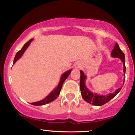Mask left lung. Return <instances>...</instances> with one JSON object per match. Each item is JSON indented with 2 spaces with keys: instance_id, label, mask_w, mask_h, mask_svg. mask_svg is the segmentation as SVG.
<instances>
[{
  "instance_id": "obj_1",
  "label": "left lung",
  "mask_w": 135,
  "mask_h": 135,
  "mask_svg": "<svg viewBox=\"0 0 135 135\" xmlns=\"http://www.w3.org/2000/svg\"><path fill=\"white\" fill-rule=\"evenodd\" d=\"M111 55L114 58H119L121 60L122 62L123 63L124 66V73L126 72V66H125V55L124 52L120 50L119 45L116 43L114 46V49L111 52ZM80 72V91H81L82 97L83 99L88 103L91 104L96 105V106H102V105L105 104L108 102L110 100H112L114 97H115L117 94L121 89V88L116 89L115 92L112 93H109L107 95H100V94L93 93L89 89L86 88L85 85V80L86 79V76L82 70Z\"/></svg>"
}]
</instances>
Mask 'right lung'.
Wrapping results in <instances>:
<instances>
[{
	"label": "right lung",
	"mask_w": 135,
	"mask_h": 135,
	"mask_svg": "<svg viewBox=\"0 0 135 135\" xmlns=\"http://www.w3.org/2000/svg\"><path fill=\"white\" fill-rule=\"evenodd\" d=\"M32 40L33 39H30L28 42H27L23 46V47L21 48V50H20L19 51L17 52L16 55L15 57V59H14L13 63H15V62H16L18 59H20V58H21V56L23 55V54L24 53L26 49H27V47H28V46L30 45ZM70 72H71V70H70L66 71V72H65L64 74H63L62 76H61V79H60V83H59V84H58V86H57L56 88L55 89H54V91H52V92L51 93L49 94L47 97H46L44 99H43V100H42L39 102H34V103H31V104L33 105H35V106H39V105H46V104H47V103H50V102H51L52 101H54L55 100H56V99L57 98V97L59 96V94H60V91H61V88H62L63 83H64L65 80H66V79L67 78L68 76L70 75Z\"/></svg>",
	"instance_id": "1"
}]
</instances>
